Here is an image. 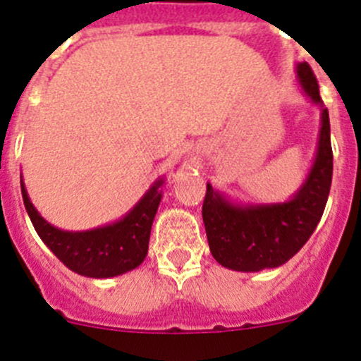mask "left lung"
Instances as JSON below:
<instances>
[{"label":"left lung","instance_id":"8db88e82","mask_svg":"<svg viewBox=\"0 0 361 361\" xmlns=\"http://www.w3.org/2000/svg\"><path fill=\"white\" fill-rule=\"evenodd\" d=\"M297 80L303 94L321 109L316 156L297 192L281 203H235L207 182L202 207L207 240L214 259L230 270L259 272L284 265L309 240L323 216L334 172L330 119L307 63L297 64Z\"/></svg>","mask_w":361,"mask_h":361}]
</instances>
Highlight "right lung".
<instances>
[{
	"instance_id": "obj_1",
	"label": "right lung",
	"mask_w": 361,
	"mask_h": 361,
	"mask_svg": "<svg viewBox=\"0 0 361 361\" xmlns=\"http://www.w3.org/2000/svg\"><path fill=\"white\" fill-rule=\"evenodd\" d=\"M163 184L165 179L159 177L138 200L137 205L114 223L94 230L66 231L52 226L40 216L27 196L20 176L24 207L38 237L71 272L92 279L121 276L137 269L144 262L147 256L152 221L163 196Z\"/></svg>"
}]
</instances>
